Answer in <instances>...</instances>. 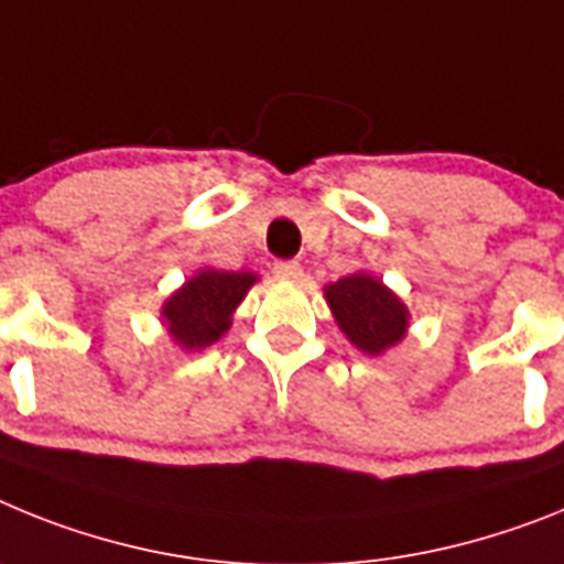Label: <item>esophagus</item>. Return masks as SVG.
Listing matches in <instances>:
<instances>
[{"instance_id":"esophagus-1","label":"esophagus","mask_w":564,"mask_h":564,"mask_svg":"<svg viewBox=\"0 0 564 564\" xmlns=\"http://www.w3.org/2000/svg\"><path fill=\"white\" fill-rule=\"evenodd\" d=\"M272 272H275L278 281H289V283H297L303 278V267L297 261H275Z\"/></svg>"}]
</instances>
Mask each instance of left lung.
I'll use <instances>...</instances> for the list:
<instances>
[{
	"label": "left lung",
	"mask_w": 564,
	"mask_h": 564,
	"mask_svg": "<svg viewBox=\"0 0 564 564\" xmlns=\"http://www.w3.org/2000/svg\"><path fill=\"white\" fill-rule=\"evenodd\" d=\"M323 292L343 335L366 355H383L405 337L409 306L375 275L355 272L329 283Z\"/></svg>",
	"instance_id": "8db88e82"
}]
</instances>
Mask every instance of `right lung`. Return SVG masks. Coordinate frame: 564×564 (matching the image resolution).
<instances>
[{
  "instance_id": "right-lung-1",
  "label": "right lung",
  "mask_w": 564,
  "mask_h": 564,
  "mask_svg": "<svg viewBox=\"0 0 564 564\" xmlns=\"http://www.w3.org/2000/svg\"><path fill=\"white\" fill-rule=\"evenodd\" d=\"M258 281L254 272H221L200 269L178 292L166 297L161 317L181 349L198 351L221 340L232 326V312Z\"/></svg>"
}]
</instances>
